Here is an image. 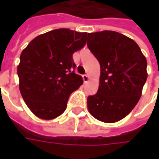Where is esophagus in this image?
<instances>
[{"instance_id":"esophagus-1","label":"esophagus","mask_w":159,"mask_h":159,"mask_svg":"<svg viewBox=\"0 0 159 159\" xmlns=\"http://www.w3.org/2000/svg\"><path fill=\"white\" fill-rule=\"evenodd\" d=\"M83 82H84V83H88V82L89 81V76H88V75H83Z\"/></svg>"}]
</instances>
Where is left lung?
Returning <instances> with one entry per match:
<instances>
[{"label": "left lung", "mask_w": 159, "mask_h": 159, "mask_svg": "<svg viewBox=\"0 0 159 159\" xmlns=\"http://www.w3.org/2000/svg\"><path fill=\"white\" fill-rule=\"evenodd\" d=\"M87 45L100 62L99 89L88 97L89 113L104 123H116L136 106L147 78L146 57L134 40L121 33H89Z\"/></svg>", "instance_id": "8db88e82"}]
</instances>
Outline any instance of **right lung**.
Masks as SVG:
<instances>
[{"label": "right lung", "instance_id": "right-lung-1", "mask_svg": "<svg viewBox=\"0 0 159 159\" xmlns=\"http://www.w3.org/2000/svg\"><path fill=\"white\" fill-rule=\"evenodd\" d=\"M88 33L57 29L30 42L18 66L19 90L36 117L51 120L66 111L72 92L83 83L74 72L73 53L86 44Z\"/></svg>", "mask_w": 159, "mask_h": 159}]
</instances>
